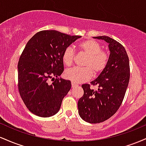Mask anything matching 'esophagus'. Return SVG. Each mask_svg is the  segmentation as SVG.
I'll return each mask as SVG.
<instances>
[{
	"mask_svg": "<svg viewBox=\"0 0 146 146\" xmlns=\"http://www.w3.org/2000/svg\"><path fill=\"white\" fill-rule=\"evenodd\" d=\"M71 86H72V88H75V87L78 86V85L77 84H75L74 82H72L71 83Z\"/></svg>",
	"mask_w": 146,
	"mask_h": 146,
	"instance_id": "esophagus-1",
	"label": "esophagus"
}]
</instances>
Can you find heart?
Masks as SVG:
<instances>
[{"label": "heart", "mask_w": 146, "mask_h": 146, "mask_svg": "<svg viewBox=\"0 0 146 146\" xmlns=\"http://www.w3.org/2000/svg\"><path fill=\"white\" fill-rule=\"evenodd\" d=\"M82 52L87 56L84 66V68L73 67L66 70L65 78L74 83H82L90 80L95 75L101 73L106 67L109 59L107 52L102 51L101 44L93 40H86L78 45ZM75 51L71 46L65 48L62 53V61L67 66H70L73 62Z\"/></svg>", "instance_id": "b5f03b06"}]
</instances>
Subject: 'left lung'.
<instances>
[{"instance_id": "8db88e82", "label": "left lung", "mask_w": 146, "mask_h": 146, "mask_svg": "<svg viewBox=\"0 0 146 146\" xmlns=\"http://www.w3.org/2000/svg\"><path fill=\"white\" fill-rule=\"evenodd\" d=\"M108 44L109 59L106 67L90 84L98 86L94 90L88 84L82 85L84 95L78 103V113L84 121L101 123L108 119L119 108L130 80L129 58L125 48L108 36L93 37Z\"/></svg>"}]
</instances>
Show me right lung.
<instances>
[{
    "label": "right lung",
    "mask_w": 146,
    "mask_h": 146,
    "mask_svg": "<svg viewBox=\"0 0 146 146\" xmlns=\"http://www.w3.org/2000/svg\"><path fill=\"white\" fill-rule=\"evenodd\" d=\"M80 38L45 30L36 33L27 43L18 64V90L33 114L49 117L59 111L71 88L70 80L59 78L64 71L62 53ZM50 78L54 80L52 83L48 82Z\"/></svg>",
    "instance_id": "right-lung-1"
}]
</instances>
